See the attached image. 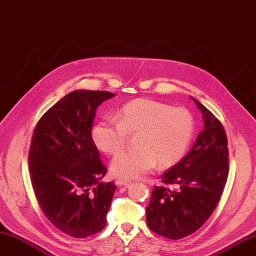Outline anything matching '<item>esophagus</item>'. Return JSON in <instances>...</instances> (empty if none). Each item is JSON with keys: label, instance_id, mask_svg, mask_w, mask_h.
I'll use <instances>...</instances> for the list:
<instances>
[{"label": "esophagus", "instance_id": "1", "mask_svg": "<svg viewBox=\"0 0 256 256\" xmlns=\"http://www.w3.org/2000/svg\"><path fill=\"white\" fill-rule=\"evenodd\" d=\"M116 184L118 186H126L128 184H130V180H121V178H116Z\"/></svg>", "mask_w": 256, "mask_h": 256}]
</instances>
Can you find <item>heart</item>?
I'll return each instance as SVG.
<instances>
[{
  "label": "heart",
  "instance_id": "b5f03b06",
  "mask_svg": "<svg viewBox=\"0 0 256 256\" xmlns=\"http://www.w3.org/2000/svg\"><path fill=\"white\" fill-rule=\"evenodd\" d=\"M138 149L123 152L111 162V172L130 180L159 166L168 168L185 156L194 132V116L186 108L148 98L124 104L118 116H104L92 128V140L102 152L116 154L126 145L128 133H137Z\"/></svg>",
  "mask_w": 256,
  "mask_h": 256
}]
</instances>
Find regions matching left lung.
I'll list each match as a JSON object with an SVG mask.
<instances>
[{
  "mask_svg": "<svg viewBox=\"0 0 256 256\" xmlns=\"http://www.w3.org/2000/svg\"><path fill=\"white\" fill-rule=\"evenodd\" d=\"M204 120L184 158L161 176L154 186L146 222L152 232L172 240L194 234L211 216L227 180L229 154L224 126L211 111L192 98Z\"/></svg>",
  "mask_w": 256,
  "mask_h": 256,
  "instance_id": "left-lung-1",
  "label": "left lung"
}]
</instances>
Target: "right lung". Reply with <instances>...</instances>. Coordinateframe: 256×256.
Instances as JSON below:
<instances>
[{"mask_svg": "<svg viewBox=\"0 0 256 256\" xmlns=\"http://www.w3.org/2000/svg\"><path fill=\"white\" fill-rule=\"evenodd\" d=\"M114 94L74 90L38 121L29 149V172L36 200L57 229L86 238L107 224L116 192L114 182H100L107 172L92 140L96 109Z\"/></svg>", "mask_w": 256, "mask_h": 256, "instance_id": "1", "label": "right lung"}]
</instances>
